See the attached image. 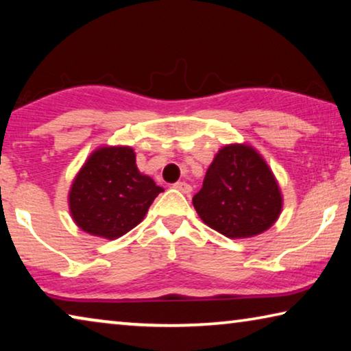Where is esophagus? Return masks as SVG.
<instances>
[{
	"label": "esophagus",
	"mask_w": 351,
	"mask_h": 351,
	"mask_svg": "<svg viewBox=\"0 0 351 351\" xmlns=\"http://www.w3.org/2000/svg\"><path fill=\"white\" fill-rule=\"evenodd\" d=\"M174 188H176V190L182 191V193H185V194H190L191 190H193V186L186 182H177V183H174Z\"/></svg>",
	"instance_id": "34e87169"
}]
</instances>
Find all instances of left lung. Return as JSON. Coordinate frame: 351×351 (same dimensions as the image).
Returning a JSON list of instances; mask_svg holds the SVG:
<instances>
[{"label": "left lung", "instance_id": "8db88e82", "mask_svg": "<svg viewBox=\"0 0 351 351\" xmlns=\"http://www.w3.org/2000/svg\"><path fill=\"white\" fill-rule=\"evenodd\" d=\"M193 206L208 228L229 239H250L276 223L282 193L262 155L235 143L215 155Z\"/></svg>", "mask_w": 351, "mask_h": 351}]
</instances>
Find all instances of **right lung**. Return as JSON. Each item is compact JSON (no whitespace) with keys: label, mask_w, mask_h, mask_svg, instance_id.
<instances>
[{"label":"right lung","mask_w":351,"mask_h":351,"mask_svg":"<svg viewBox=\"0 0 351 351\" xmlns=\"http://www.w3.org/2000/svg\"><path fill=\"white\" fill-rule=\"evenodd\" d=\"M163 191L141 174L128 145H101L84 161L69 191V210L80 229L114 240L141 223Z\"/></svg>","instance_id":"obj_1"}]
</instances>
